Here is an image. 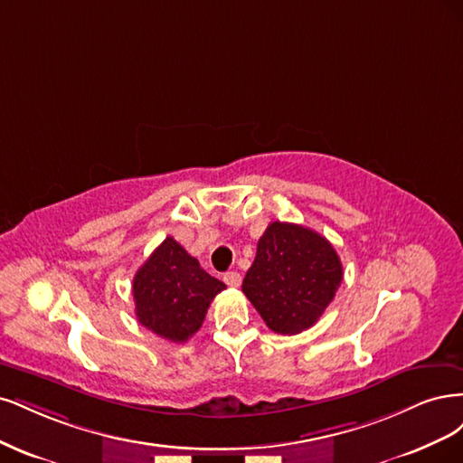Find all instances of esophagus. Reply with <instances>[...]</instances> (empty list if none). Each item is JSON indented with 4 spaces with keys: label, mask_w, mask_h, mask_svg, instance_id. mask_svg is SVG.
Instances as JSON below:
<instances>
[{
    "label": "esophagus",
    "mask_w": 463,
    "mask_h": 463,
    "mask_svg": "<svg viewBox=\"0 0 463 463\" xmlns=\"http://www.w3.org/2000/svg\"><path fill=\"white\" fill-rule=\"evenodd\" d=\"M222 280H225L231 288H238V287H241V282H242V277L234 273V271H231V273L222 275Z\"/></svg>",
    "instance_id": "1"
}]
</instances>
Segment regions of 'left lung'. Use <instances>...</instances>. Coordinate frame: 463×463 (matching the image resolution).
Returning a JSON list of instances; mask_svg holds the SVG:
<instances>
[{"label": "left lung", "instance_id": "left-lung-1", "mask_svg": "<svg viewBox=\"0 0 463 463\" xmlns=\"http://www.w3.org/2000/svg\"><path fill=\"white\" fill-rule=\"evenodd\" d=\"M342 280V263L319 232L273 221L258 242L242 292L279 335H298L317 323Z\"/></svg>", "mask_w": 463, "mask_h": 463}]
</instances>
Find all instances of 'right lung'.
<instances>
[{
  "label": "right lung",
  "mask_w": 463,
  "mask_h": 463,
  "mask_svg": "<svg viewBox=\"0 0 463 463\" xmlns=\"http://www.w3.org/2000/svg\"><path fill=\"white\" fill-rule=\"evenodd\" d=\"M225 282L205 273L198 260L167 236L132 280L137 319L171 342H186L202 326L213 298Z\"/></svg>",
  "instance_id": "add662e5"
}]
</instances>
